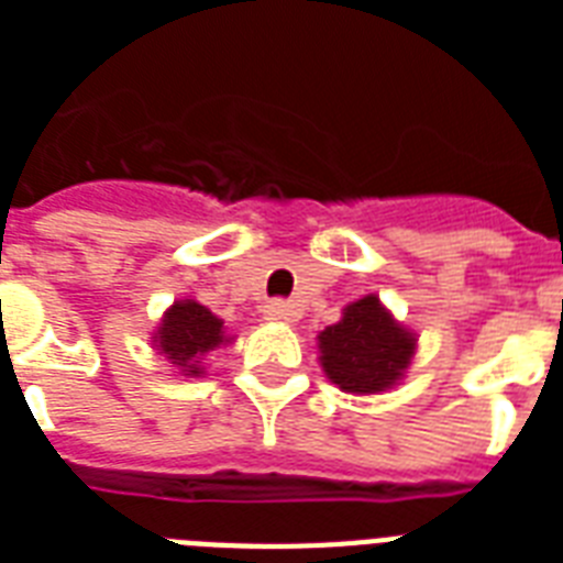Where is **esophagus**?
<instances>
[{
    "label": "esophagus",
    "instance_id": "1",
    "mask_svg": "<svg viewBox=\"0 0 563 563\" xmlns=\"http://www.w3.org/2000/svg\"><path fill=\"white\" fill-rule=\"evenodd\" d=\"M263 316L268 318V321H295L298 318V309H295V303H289V300H268L263 309Z\"/></svg>",
    "mask_w": 563,
    "mask_h": 563
}]
</instances>
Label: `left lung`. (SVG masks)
<instances>
[{
	"label": "left lung",
	"instance_id": "obj_1",
	"mask_svg": "<svg viewBox=\"0 0 563 563\" xmlns=\"http://www.w3.org/2000/svg\"><path fill=\"white\" fill-rule=\"evenodd\" d=\"M418 333L400 324L379 295H365L342 309L335 324L318 333V362L344 394H383L402 383Z\"/></svg>",
	"mask_w": 563,
	"mask_h": 563
}]
</instances>
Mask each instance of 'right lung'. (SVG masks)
Here are the masks:
<instances>
[{"mask_svg": "<svg viewBox=\"0 0 563 563\" xmlns=\"http://www.w3.org/2000/svg\"><path fill=\"white\" fill-rule=\"evenodd\" d=\"M230 342L233 335H228L224 321L212 316L192 295L175 300L152 333V347L180 376L207 374V356Z\"/></svg>", "mask_w": 563, "mask_h": 563, "instance_id": "add662e5", "label": "right lung"}]
</instances>
